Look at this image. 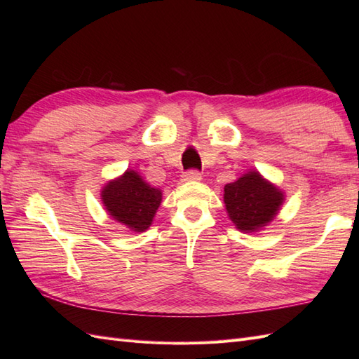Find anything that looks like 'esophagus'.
Returning a JSON list of instances; mask_svg holds the SVG:
<instances>
[{
  "label": "esophagus",
  "mask_w": 359,
  "mask_h": 359,
  "mask_svg": "<svg viewBox=\"0 0 359 359\" xmlns=\"http://www.w3.org/2000/svg\"><path fill=\"white\" fill-rule=\"evenodd\" d=\"M201 178H202V175L199 170H187V172H184V175H182V181H201Z\"/></svg>",
  "instance_id": "obj_1"
}]
</instances>
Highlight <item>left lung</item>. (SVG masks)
Listing matches in <instances>:
<instances>
[{
    "label": "left lung",
    "instance_id": "1",
    "mask_svg": "<svg viewBox=\"0 0 359 359\" xmlns=\"http://www.w3.org/2000/svg\"><path fill=\"white\" fill-rule=\"evenodd\" d=\"M224 203L238 229L255 232L274 219L283 203V193L259 172H248L235 182L226 184Z\"/></svg>",
    "mask_w": 359,
    "mask_h": 359
}]
</instances>
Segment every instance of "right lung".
<instances>
[{
    "instance_id": "right-lung-1",
    "label": "right lung",
    "mask_w": 359,
    "mask_h": 359,
    "mask_svg": "<svg viewBox=\"0 0 359 359\" xmlns=\"http://www.w3.org/2000/svg\"><path fill=\"white\" fill-rule=\"evenodd\" d=\"M102 199L112 219L135 232L148 229L161 202V191L149 187L135 170L111 181L102 191Z\"/></svg>"
}]
</instances>
